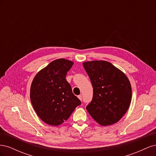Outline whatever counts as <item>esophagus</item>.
Masks as SVG:
<instances>
[{"mask_svg":"<svg viewBox=\"0 0 156 156\" xmlns=\"http://www.w3.org/2000/svg\"><path fill=\"white\" fill-rule=\"evenodd\" d=\"M77 97H78V98L79 99V100H81V101H82V100H83V98H82V96H81V95H79V96H78Z\"/></svg>","mask_w":156,"mask_h":156,"instance_id":"1","label":"esophagus"}]
</instances>
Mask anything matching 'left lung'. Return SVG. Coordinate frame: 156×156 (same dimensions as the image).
I'll return each mask as SVG.
<instances>
[{
  "label": "left lung",
  "instance_id": "obj_1",
  "mask_svg": "<svg viewBox=\"0 0 156 156\" xmlns=\"http://www.w3.org/2000/svg\"><path fill=\"white\" fill-rule=\"evenodd\" d=\"M83 64L93 87L92 100L87 110L101 126L116 123L131 103V87L128 78L107 61L94 60Z\"/></svg>",
  "mask_w": 156,
  "mask_h": 156
}]
</instances>
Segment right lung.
Wrapping results in <instances>:
<instances>
[{"label":"right lung","instance_id":"obj_1","mask_svg":"<svg viewBox=\"0 0 156 156\" xmlns=\"http://www.w3.org/2000/svg\"><path fill=\"white\" fill-rule=\"evenodd\" d=\"M73 64L66 59H56L40 70L32 81V105L40 119L49 125L62 124L81 104L66 79Z\"/></svg>","mask_w":156,"mask_h":156}]
</instances>
